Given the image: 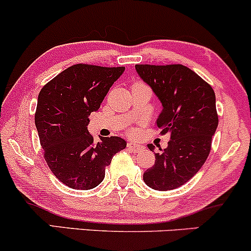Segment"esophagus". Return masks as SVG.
<instances>
[{
  "instance_id": "obj_1",
  "label": "esophagus",
  "mask_w": 251,
  "mask_h": 251,
  "mask_svg": "<svg viewBox=\"0 0 251 251\" xmlns=\"http://www.w3.org/2000/svg\"><path fill=\"white\" fill-rule=\"evenodd\" d=\"M128 148L131 151V152H139V151L142 150V146L139 144V142H128Z\"/></svg>"
}]
</instances>
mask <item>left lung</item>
<instances>
[{"label":"left lung","instance_id":"1","mask_svg":"<svg viewBox=\"0 0 251 251\" xmlns=\"http://www.w3.org/2000/svg\"><path fill=\"white\" fill-rule=\"evenodd\" d=\"M135 71L163 106L158 128L170 134L163 152L155 153V147L148 145L155 163L145 171L144 180L155 190L176 189L198 174L209 154L218 126L214 91L182 64H136Z\"/></svg>","mask_w":251,"mask_h":251}]
</instances>
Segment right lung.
I'll return each instance as SVG.
<instances>
[{"label": "right lung", "mask_w": 251, "mask_h": 251, "mask_svg": "<svg viewBox=\"0 0 251 251\" xmlns=\"http://www.w3.org/2000/svg\"><path fill=\"white\" fill-rule=\"evenodd\" d=\"M125 67L75 64L48 82L39 92L34 122L44 158L52 174L73 189H93L103 182L105 166L126 140L88 133L90 115L98 111Z\"/></svg>", "instance_id": "obj_1"}]
</instances>
